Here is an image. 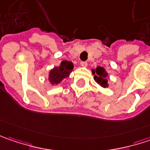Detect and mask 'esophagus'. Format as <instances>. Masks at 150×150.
I'll return each mask as SVG.
<instances>
[{
  "instance_id": "esophagus-1",
  "label": "esophagus",
  "mask_w": 150,
  "mask_h": 150,
  "mask_svg": "<svg viewBox=\"0 0 150 150\" xmlns=\"http://www.w3.org/2000/svg\"><path fill=\"white\" fill-rule=\"evenodd\" d=\"M80 65H81V67H86L88 66V62H81Z\"/></svg>"
}]
</instances>
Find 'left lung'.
<instances>
[{"mask_svg": "<svg viewBox=\"0 0 150 150\" xmlns=\"http://www.w3.org/2000/svg\"><path fill=\"white\" fill-rule=\"evenodd\" d=\"M93 74L94 75V80L103 88H108V72L102 67H97L96 69L92 70Z\"/></svg>", "mask_w": 150, "mask_h": 150, "instance_id": "left-lung-1", "label": "left lung"}]
</instances>
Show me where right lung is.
Listing matches in <instances>:
<instances>
[{
  "label": "right lung",
  "mask_w": 150,
  "mask_h": 150,
  "mask_svg": "<svg viewBox=\"0 0 150 150\" xmlns=\"http://www.w3.org/2000/svg\"><path fill=\"white\" fill-rule=\"evenodd\" d=\"M73 69V63L69 61H62L59 67H55L49 72V82L52 85L59 84L66 78L69 77Z\"/></svg>",
  "instance_id": "obj_1"
}]
</instances>
